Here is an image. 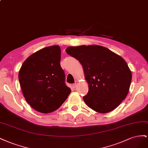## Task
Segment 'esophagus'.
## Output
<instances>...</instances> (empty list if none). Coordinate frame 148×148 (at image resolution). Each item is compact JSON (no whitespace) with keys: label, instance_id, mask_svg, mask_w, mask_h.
Listing matches in <instances>:
<instances>
[{"label":"esophagus","instance_id":"1","mask_svg":"<svg viewBox=\"0 0 148 148\" xmlns=\"http://www.w3.org/2000/svg\"><path fill=\"white\" fill-rule=\"evenodd\" d=\"M77 84V81H75V83H74V84H73V85H72V86H73V88H75V87H76Z\"/></svg>","mask_w":148,"mask_h":148}]
</instances>
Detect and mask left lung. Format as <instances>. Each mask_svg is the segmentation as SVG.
I'll return each mask as SVG.
<instances>
[{
    "label": "left lung",
    "instance_id": "left-lung-1",
    "mask_svg": "<svg viewBox=\"0 0 148 148\" xmlns=\"http://www.w3.org/2000/svg\"><path fill=\"white\" fill-rule=\"evenodd\" d=\"M66 53L81 62L88 91L83 99L99 113L115 109L127 96L132 72L126 62L107 48L99 45L70 46Z\"/></svg>",
    "mask_w": 148,
    "mask_h": 148
}]
</instances>
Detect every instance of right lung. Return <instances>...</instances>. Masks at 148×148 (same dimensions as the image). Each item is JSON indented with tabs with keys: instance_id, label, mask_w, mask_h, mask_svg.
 <instances>
[{
	"instance_id": "1",
	"label": "right lung",
	"mask_w": 148,
	"mask_h": 148,
	"mask_svg": "<svg viewBox=\"0 0 148 148\" xmlns=\"http://www.w3.org/2000/svg\"><path fill=\"white\" fill-rule=\"evenodd\" d=\"M60 61V46H48L29 56L20 69L18 79L25 100L38 112L56 110L71 92L65 83Z\"/></svg>"
}]
</instances>
